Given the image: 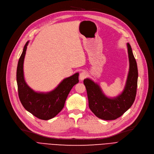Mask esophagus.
Returning a JSON list of instances; mask_svg holds the SVG:
<instances>
[{"label":"esophagus","mask_w":154,"mask_h":154,"mask_svg":"<svg viewBox=\"0 0 154 154\" xmlns=\"http://www.w3.org/2000/svg\"><path fill=\"white\" fill-rule=\"evenodd\" d=\"M87 76V74L85 71H82L80 72V74L79 75V79L80 80H83L84 79H85Z\"/></svg>","instance_id":"esophagus-1"}]
</instances>
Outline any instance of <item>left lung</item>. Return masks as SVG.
Masks as SVG:
<instances>
[{"label":"left lung","instance_id":"left-lung-1","mask_svg":"<svg viewBox=\"0 0 154 154\" xmlns=\"http://www.w3.org/2000/svg\"><path fill=\"white\" fill-rule=\"evenodd\" d=\"M130 68L123 92L114 99L105 95L99 86L88 79L84 80L88 100V106L94 114L103 120H116L130 108L135 100L138 69L131 45L127 43Z\"/></svg>","mask_w":154,"mask_h":154}]
</instances>
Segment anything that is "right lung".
Segmentation results:
<instances>
[{
    "mask_svg": "<svg viewBox=\"0 0 154 154\" xmlns=\"http://www.w3.org/2000/svg\"><path fill=\"white\" fill-rule=\"evenodd\" d=\"M27 42L20 57L17 68V82L19 97L23 107L42 120H49L57 115L64 107L72 88L79 82V73L65 79L55 89L47 94L37 93L27 85L23 78V64Z\"/></svg>",
    "mask_w": 154,
    "mask_h": 154,
    "instance_id": "add662e5",
    "label": "right lung"
}]
</instances>
